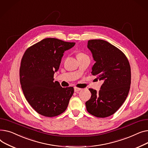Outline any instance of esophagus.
<instances>
[{"instance_id": "1", "label": "esophagus", "mask_w": 148, "mask_h": 148, "mask_svg": "<svg viewBox=\"0 0 148 148\" xmlns=\"http://www.w3.org/2000/svg\"><path fill=\"white\" fill-rule=\"evenodd\" d=\"M74 90H75V92H78V91H79L80 90H81V88H77V87H74Z\"/></svg>"}]
</instances>
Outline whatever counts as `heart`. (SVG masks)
Listing matches in <instances>:
<instances>
[{"label":"heart","instance_id":"obj_1","mask_svg":"<svg viewBox=\"0 0 148 148\" xmlns=\"http://www.w3.org/2000/svg\"><path fill=\"white\" fill-rule=\"evenodd\" d=\"M86 55L84 53H82V52H79V53H78L77 54V57L79 58V57H84V56H86Z\"/></svg>","mask_w":148,"mask_h":148}]
</instances>
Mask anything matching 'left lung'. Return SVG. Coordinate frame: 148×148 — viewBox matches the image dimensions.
<instances>
[{"instance_id":"left-lung-1","label":"left lung","mask_w":148,"mask_h":148,"mask_svg":"<svg viewBox=\"0 0 148 148\" xmlns=\"http://www.w3.org/2000/svg\"><path fill=\"white\" fill-rule=\"evenodd\" d=\"M87 47L95 61L91 74L103 84L99 92L89 89L91 96L85 103L86 108L94 116L106 118L115 114L125 101L131 84V68L123 52L107 41L89 40Z\"/></svg>"}]
</instances>
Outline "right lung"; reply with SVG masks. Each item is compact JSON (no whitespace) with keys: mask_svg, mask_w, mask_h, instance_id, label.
<instances>
[{"mask_svg":"<svg viewBox=\"0 0 148 148\" xmlns=\"http://www.w3.org/2000/svg\"><path fill=\"white\" fill-rule=\"evenodd\" d=\"M75 42L46 38L27 49L20 69V80L24 96L39 114L54 117L63 113L74 92L72 86L63 88L54 82L66 50Z\"/></svg>","mask_w":148,"mask_h":148,"instance_id":"1","label":"right lung"}]
</instances>
